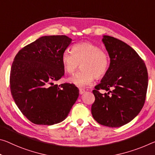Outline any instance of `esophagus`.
<instances>
[{
  "instance_id": "34e87169",
  "label": "esophagus",
  "mask_w": 155,
  "mask_h": 155,
  "mask_svg": "<svg viewBox=\"0 0 155 155\" xmlns=\"http://www.w3.org/2000/svg\"><path fill=\"white\" fill-rule=\"evenodd\" d=\"M85 92V90H83V89H79V93L80 94H83V93H84Z\"/></svg>"
}]
</instances>
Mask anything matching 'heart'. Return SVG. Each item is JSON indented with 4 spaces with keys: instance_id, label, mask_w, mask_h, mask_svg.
I'll list each match as a JSON object with an SVG mask.
<instances>
[{
    "instance_id": "b5f03b06",
    "label": "heart",
    "mask_w": 155,
    "mask_h": 155,
    "mask_svg": "<svg viewBox=\"0 0 155 155\" xmlns=\"http://www.w3.org/2000/svg\"><path fill=\"white\" fill-rule=\"evenodd\" d=\"M61 62L66 72L72 74L80 66L81 70L68 78L76 86L84 87L92 84L94 77L105 74L110 65V57L106 51L91 42H81L73 45L72 51L65 50Z\"/></svg>"
}]
</instances>
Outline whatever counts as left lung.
Instances as JSON below:
<instances>
[{"label":"left lung","instance_id":"obj_1","mask_svg":"<svg viewBox=\"0 0 155 155\" xmlns=\"http://www.w3.org/2000/svg\"><path fill=\"white\" fill-rule=\"evenodd\" d=\"M102 41L110 63L101 83L93 90L95 101L91 111L99 124L121 127L134 119L143 106L148 85V71L144 61L126 43L107 35L103 36ZM99 89L109 92L101 94Z\"/></svg>","mask_w":155,"mask_h":155}]
</instances>
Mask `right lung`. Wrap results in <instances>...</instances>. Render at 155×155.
I'll use <instances>...</instances> for the list:
<instances>
[{"instance_id": "obj_1", "label": "right lung", "mask_w": 155, "mask_h": 155, "mask_svg": "<svg viewBox=\"0 0 155 155\" xmlns=\"http://www.w3.org/2000/svg\"><path fill=\"white\" fill-rule=\"evenodd\" d=\"M72 42L65 35L45 36L18 51L10 72V90L25 117L37 125H54L67 118L79 94L70 83L54 85L64 76L61 56Z\"/></svg>"}]
</instances>
